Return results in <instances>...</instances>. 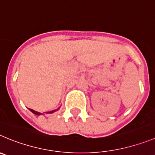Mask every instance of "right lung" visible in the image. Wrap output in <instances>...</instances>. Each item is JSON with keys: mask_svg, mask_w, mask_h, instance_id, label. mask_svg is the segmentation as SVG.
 <instances>
[{"mask_svg": "<svg viewBox=\"0 0 155 155\" xmlns=\"http://www.w3.org/2000/svg\"><path fill=\"white\" fill-rule=\"evenodd\" d=\"M30 110L32 112H33V113L34 114H35V115H41L42 113H40V112H36V111H34V110H33V109H31V108H30ZM56 110H53V111H51V112H48V113H53V112H56Z\"/></svg>", "mask_w": 155, "mask_h": 155, "instance_id": "1", "label": "right lung"}]
</instances>
